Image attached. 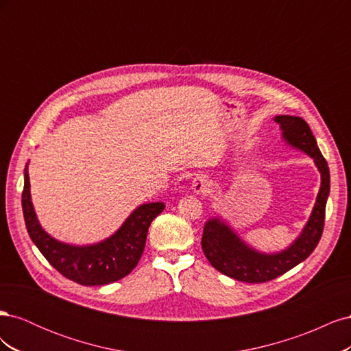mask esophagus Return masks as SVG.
<instances>
[{"mask_svg": "<svg viewBox=\"0 0 351 351\" xmlns=\"http://www.w3.org/2000/svg\"><path fill=\"white\" fill-rule=\"evenodd\" d=\"M209 177H206V176H197V177H195L193 180H192V190H193V193H196V195H199V193H202V192H205V190L209 187Z\"/></svg>", "mask_w": 351, "mask_h": 351, "instance_id": "esophagus-1", "label": "esophagus"}]
</instances>
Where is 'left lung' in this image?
Instances as JSON below:
<instances>
[{"label":"left lung","instance_id":"obj_1","mask_svg":"<svg viewBox=\"0 0 351 351\" xmlns=\"http://www.w3.org/2000/svg\"><path fill=\"white\" fill-rule=\"evenodd\" d=\"M284 142L309 155L321 173V187L312 214L297 239L284 250L263 253L244 241L227 222L214 217L205 222L202 249L209 263L221 274L243 282H267L280 277L303 262L321 240L325 221V206L329 196V168L317 147L315 136L300 117L277 115Z\"/></svg>","mask_w":351,"mask_h":351}]
</instances>
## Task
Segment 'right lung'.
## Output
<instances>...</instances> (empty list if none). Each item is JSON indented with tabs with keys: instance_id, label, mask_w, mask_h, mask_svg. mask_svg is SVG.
<instances>
[{
	"instance_id": "1",
	"label": "right lung",
	"mask_w": 351,
	"mask_h": 351,
	"mask_svg": "<svg viewBox=\"0 0 351 351\" xmlns=\"http://www.w3.org/2000/svg\"><path fill=\"white\" fill-rule=\"evenodd\" d=\"M22 206L27 232L39 252L61 275L82 285H105L129 275L141 261L151 222L165 208L162 202L137 206L112 236L99 243L88 246L62 243L39 224L30 197L27 164Z\"/></svg>"
}]
</instances>
